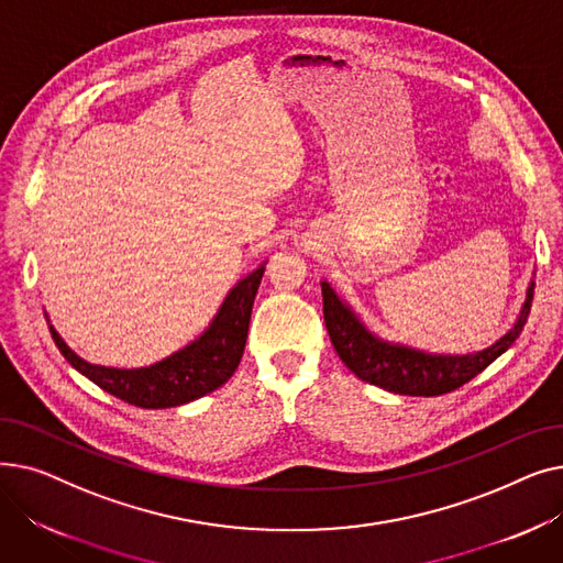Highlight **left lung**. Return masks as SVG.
<instances>
[{
  "label": "left lung",
  "mask_w": 563,
  "mask_h": 563,
  "mask_svg": "<svg viewBox=\"0 0 563 563\" xmlns=\"http://www.w3.org/2000/svg\"><path fill=\"white\" fill-rule=\"evenodd\" d=\"M321 294L323 321H327L331 342L342 363L353 374L395 395L438 397L465 386L467 380L482 374L516 342L529 317L531 299H534V283L527 289V299L516 327L493 346L467 353V356H433V353L410 346L383 342L363 327L361 319L353 314L346 303L340 301L329 283H321Z\"/></svg>",
  "instance_id": "1"
}]
</instances>
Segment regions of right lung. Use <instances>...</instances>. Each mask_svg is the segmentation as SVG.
<instances>
[{
  "instance_id": "add662e5",
  "label": "right lung",
  "mask_w": 563,
  "mask_h": 563,
  "mask_svg": "<svg viewBox=\"0 0 563 563\" xmlns=\"http://www.w3.org/2000/svg\"><path fill=\"white\" fill-rule=\"evenodd\" d=\"M262 276L264 264L230 289L210 329L151 367L115 369L91 365L77 356L54 327H49V333L64 358L109 395L139 408L183 406L221 388L240 367Z\"/></svg>"
}]
</instances>
